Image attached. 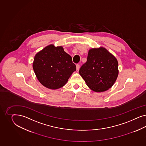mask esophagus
Segmentation results:
<instances>
[{"label": "esophagus", "instance_id": "1", "mask_svg": "<svg viewBox=\"0 0 146 146\" xmlns=\"http://www.w3.org/2000/svg\"><path fill=\"white\" fill-rule=\"evenodd\" d=\"M76 71L77 72H78V71H79L80 67V65L79 64H77L76 65Z\"/></svg>", "mask_w": 146, "mask_h": 146}]
</instances>
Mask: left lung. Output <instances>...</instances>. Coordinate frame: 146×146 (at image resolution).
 <instances>
[{"instance_id": "8db88e82", "label": "left lung", "mask_w": 146, "mask_h": 146, "mask_svg": "<svg viewBox=\"0 0 146 146\" xmlns=\"http://www.w3.org/2000/svg\"><path fill=\"white\" fill-rule=\"evenodd\" d=\"M79 73L86 84L94 92L108 90L118 76V62L115 56L104 47L92 48L87 60L81 67Z\"/></svg>"}]
</instances>
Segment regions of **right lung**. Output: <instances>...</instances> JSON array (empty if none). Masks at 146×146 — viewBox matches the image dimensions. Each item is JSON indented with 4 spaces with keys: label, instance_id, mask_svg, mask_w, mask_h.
Returning <instances> with one entry per match:
<instances>
[{
    "label": "right lung",
    "instance_id": "1",
    "mask_svg": "<svg viewBox=\"0 0 146 146\" xmlns=\"http://www.w3.org/2000/svg\"><path fill=\"white\" fill-rule=\"evenodd\" d=\"M36 76L47 88L57 89L66 84L76 71L71 56L62 46L50 44L36 53L33 63Z\"/></svg>",
    "mask_w": 146,
    "mask_h": 146
}]
</instances>
